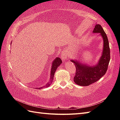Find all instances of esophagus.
Instances as JSON below:
<instances>
[{"instance_id":"34e87169","label":"esophagus","mask_w":120,"mask_h":120,"mask_svg":"<svg viewBox=\"0 0 120 120\" xmlns=\"http://www.w3.org/2000/svg\"><path fill=\"white\" fill-rule=\"evenodd\" d=\"M67 56H68L67 51L66 50L63 51V52H62L61 53V58L62 60L63 61H64L65 60V59L67 58Z\"/></svg>"}]
</instances>
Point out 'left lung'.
<instances>
[{
  "label": "left lung",
  "mask_w": 120,
  "mask_h": 120,
  "mask_svg": "<svg viewBox=\"0 0 120 120\" xmlns=\"http://www.w3.org/2000/svg\"><path fill=\"white\" fill-rule=\"evenodd\" d=\"M94 34H99L103 40V48L98 62L90 65L81 63L79 60H71L76 67V74L74 81L80 86H88L96 82L105 74L110 59V48L108 38L103 28L99 24H96L93 31Z\"/></svg>",
  "instance_id": "8db88e82"
}]
</instances>
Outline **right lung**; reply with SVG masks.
Wrapping results in <instances>:
<instances>
[{"label": "right lung", "mask_w": 120, "mask_h": 120, "mask_svg": "<svg viewBox=\"0 0 120 120\" xmlns=\"http://www.w3.org/2000/svg\"><path fill=\"white\" fill-rule=\"evenodd\" d=\"M61 63H62V60L59 57H57L53 60L52 63V68H51L50 76V79H49V82H47L44 86H41V87H40V88H36L37 89H39V90H40V89H41L44 87H48V86H50L51 83H52L53 81V76H54V74L56 71L57 70L59 66H60Z\"/></svg>", "instance_id": "add662e5"}]
</instances>
